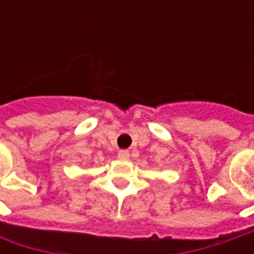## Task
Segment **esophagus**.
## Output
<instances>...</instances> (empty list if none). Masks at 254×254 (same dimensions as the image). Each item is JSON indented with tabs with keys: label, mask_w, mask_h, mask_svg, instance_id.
I'll use <instances>...</instances> for the list:
<instances>
[{
	"label": "esophagus",
	"mask_w": 254,
	"mask_h": 254,
	"mask_svg": "<svg viewBox=\"0 0 254 254\" xmlns=\"http://www.w3.org/2000/svg\"><path fill=\"white\" fill-rule=\"evenodd\" d=\"M117 157H119V160L126 161V160H128V158H130V152L127 151V150H120L119 154H117Z\"/></svg>",
	"instance_id": "1"
}]
</instances>
